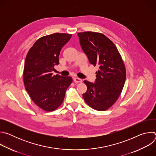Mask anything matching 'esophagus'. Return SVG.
<instances>
[{"instance_id": "34e87169", "label": "esophagus", "mask_w": 156, "mask_h": 156, "mask_svg": "<svg viewBox=\"0 0 156 156\" xmlns=\"http://www.w3.org/2000/svg\"><path fill=\"white\" fill-rule=\"evenodd\" d=\"M73 81H74V82H75V83H81V82L83 81V80H82L81 78H76V77L74 78V79H73Z\"/></svg>"}]
</instances>
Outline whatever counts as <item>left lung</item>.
<instances>
[{"label": "left lung", "mask_w": 156, "mask_h": 156, "mask_svg": "<svg viewBox=\"0 0 156 156\" xmlns=\"http://www.w3.org/2000/svg\"><path fill=\"white\" fill-rule=\"evenodd\" d=\"M78 36L89 62L99 66L94 83L84 81L87 91L83 99L93 109L106 110L122 91L126 76L124 62L114 42L104 34L86 31L78 33Z\"/></svg>", "instance_id": "8db88e82"}]
</instances>
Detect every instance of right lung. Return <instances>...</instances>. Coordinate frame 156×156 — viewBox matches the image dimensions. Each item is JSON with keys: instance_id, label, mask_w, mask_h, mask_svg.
Here are the masks:
<instances>
[{"instance_id": "add662e5", "label": "right lung", "mask_w": 156, "mask_h": 156, "mask_svg": "<svg viewBox=\"0 0 156 156\" xmlns=\"http://www.w3.org/2000/svg\"><path fill=\"white\" fill-rule=\"evenodd\" d=\"M72 34L54 33L38 39L29 50L25 62L23 81L25 89L34 103L51 112L63 103L65 92L73 80L70 76L53 75L58 56Z\"/></svg>"}]
</instances>
